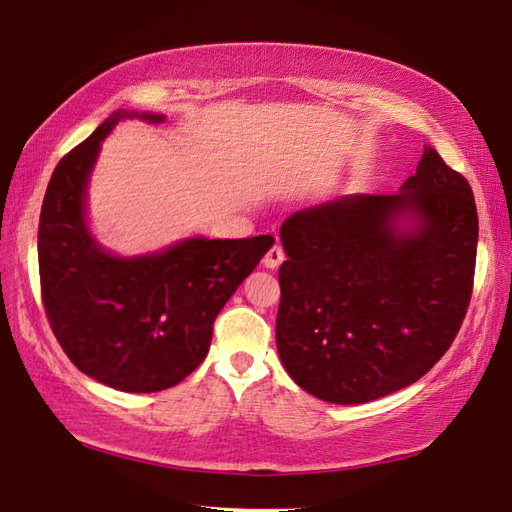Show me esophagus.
I'll return each instance as SVG.
<instances>
[{"instance_id": "34e87169", "label": "esophagus", "mask_w": 512, "mask_h": 512, "mask_svg": "<svg viewBox=\"0 0 512 512\" xmlns=\"http://www.w3.org/2000/svg\"><path fill=\"white\" fill-rule=\"evenodd\" d=\"M285 260V252H283V247L281 245H274L272 249H269V252L265 254V258H263V265L267 267V269H276L278 265H281Z\"/></svg>"}]
</instances>
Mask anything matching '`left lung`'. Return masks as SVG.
<instances>
[{
  "label": "left lung",
  "instance_id": "1",
  "mask_svg": "<svg viewBox=\"0 0 512 512\" xmlns=\"http://www.w3.org/2000/svg\"><path fill=\"white\" fill-rule=\"evenodd\" d=\"M477 236L468 180L432 147L399 194L345 196L289 216L276 316L287 374L341 406L419 381L464 323Z\"/></svg>",
  "mask_w": 512,
  "mask_h": 512
}]
</instances>
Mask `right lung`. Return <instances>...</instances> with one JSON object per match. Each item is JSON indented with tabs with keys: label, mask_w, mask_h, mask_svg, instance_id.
<instances>
[{
	"label": "right lung",
	"mask_w": 512,
	"mask_h": 512,
	"mask_svg": "<svg viewBox=\"0 0 512 512\" xmlns=\"http://www.w3.org/2000/svg\"><path fill=\"white\" fill-rule=\"evenodd\" d=\"M113 113L57 162L37 229L46 318L80 372L122 392H160L205 361L218 312L274 245L272 236L187 238L158 254L118 258L95 243L84 218L86 182Z\"/></svg>",
	"instance_id": "1"
}]
</instances>
